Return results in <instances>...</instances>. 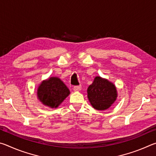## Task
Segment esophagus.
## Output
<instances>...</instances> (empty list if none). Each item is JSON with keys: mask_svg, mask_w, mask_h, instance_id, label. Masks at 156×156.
<instances>
[{"mask_svg": "<svg viewBox=\"0 0 156 156\" xmlns=\"http://www.w3.org/2000/svg\"><path fill=\"white\" fill-rule=\"evenodd\" d=\"M73 90L75 91H78L81 90V86L80 85H78V86H74L73 87Z\"/></svg>", "mask_w": 156, "mask_h": 156, "instance_id": "1", "label": "esophagus"}]
</instances>
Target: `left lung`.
I'll return each mask as SVG.
<instances>
[{"mask_svg":"<svg viewBox=\"0 0 156 156\" xmlns=\"http://www.w3.org/2000/svg\"><path fill=\"white\" fill-rule=\"evenodd\" d=\"M118 94L114 84L100 76H96L87 89V97L95 109L106 110L117 98Z\"/></svg>","mask_w":156,"mask_h":156,"instance_id":"left-lung-1","label":"left lung"}]
</instances>
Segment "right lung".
I'll use <instances>...</instances> for the list:
<instances>
[{
    "mask_svg": "<svg viewBox=\"0 0 156 156\" xmlns=\"http://www.w3.org/2000/svg\"><path fill=\"white\" fill-rule=\"evenodd\" d=\"M69 94L67 87L58 77H50L43 80L37 90L39 100L51 108H57Z\"/></svg>",
    "mask_w": 156,
    "mask_h": 156,
    "instance_id": "right-lung-1",
    "label": "right lung"
}]
</instances>
